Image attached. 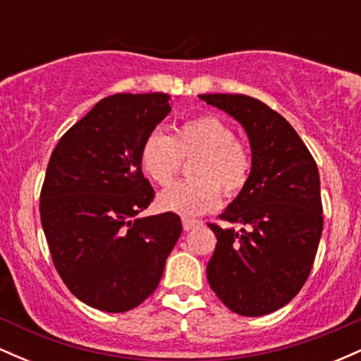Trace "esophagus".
Returning a JSON list of instances; mask_svg holds the SVG:
<instances>
[{
    "mask_svg": "<svg viewBox=\"0 0 361 361\" xmlns=\"http://www.w3.org/2000/svg\"><path fill=\"white\" fill-rule=\"evenodd\" d=\"M181 224H183V229L185 231H192V229H195V227L202 226L200 221H195V219H190V217L181 219Z\"/></svg>",
    "mask_w": 361,
    "mask_h": 361,
    "instance_id": "obj_1",
    "label": "esophagus"
}]
</instances>
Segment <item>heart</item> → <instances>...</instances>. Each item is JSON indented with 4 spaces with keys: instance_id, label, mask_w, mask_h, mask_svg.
I'll list each match as a JSON object with an SVG mask.
<instances>
[{
    "instance_id": "1",
    "label": "heart",
    "mask_w": 361,
    "mask_h": 361,
    "mask_svg": "<svg viewBox=\"0 0 361 361\" xmlns=\"http://www.w3.org/2000/svg\"><path fill=\"white\" fill-rule=\"evenodd\" d=\"M195 157L192 176L178 181L157 197L166 212L202 215L221 204V190L227 197L239 193L250 178L251 161L235 142V134L214 115L185 120L171 137L151 132L140 147L142 171L157 185L171 183L180 171L181 157Z\"/></svg>"
}]
</instances>
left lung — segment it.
I'll return each mask as SVG.
<instances>
[{"label": "left lung", "instance_id": "left-lung-1", "mask_svg": "<svg viewBox=\"0 0 361 361\" xmlns=\"http://www.w3.org/2000/svg\"><path fill=\"white\" fill-rule=\"evenodd\" d=\"M241 123L250 139L251 171L222 219L209 224L217 246L207 264L215 295L239 316L275 312L307 280L322 234L316 161L293 127L246 94H198Z\"/></svg>", "mask_w": 361, "mask_h": 361}]
</instances>
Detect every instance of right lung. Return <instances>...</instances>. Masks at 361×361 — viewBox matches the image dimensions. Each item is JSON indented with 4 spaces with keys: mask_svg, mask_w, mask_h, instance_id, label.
<instances>
[{
    "mask_svg": "<svg viewBox=\"0 0 361 361\" xmlns=\"http://www.w3.org/2000/svg\"><path fill=\"white\" fill-rule=\"evenodd\" d=\"M169 111L168 93L103 98L62 135L49 161L44 233L61 279L90 307L127 312L142 304L180 239L176 214L139 215L154 198L140 147Z\"/></svg>",
    "mask_w": 361,
    "mask_h": 361,
    "instance_id": "1",
    "label": "right lung"
}]
</instances>
